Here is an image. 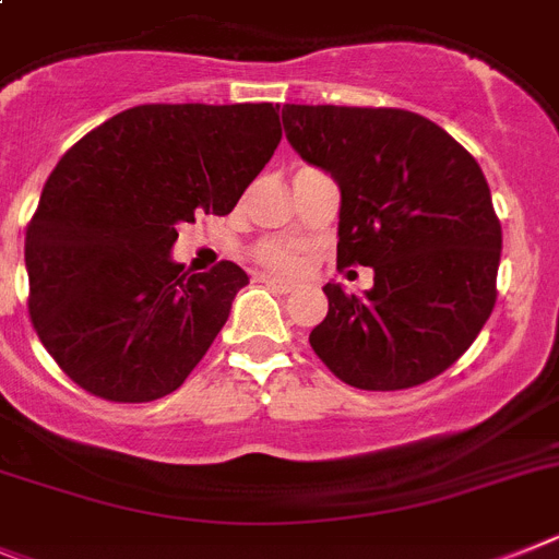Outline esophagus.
<instances>
[{"instance_id":"34e87169","label":"esophagus","mask_w":559,"mask_h":559,"mask_svg":"<svg viewBox=\"0 0 559 559\" xmlns=\"http://www.w3.org/2000/svg\"><path fill=\"white\" fill-rule=\"evenodd\" d=\"M259 281H261V284H266V286H273V289H278V293H293L295 286H298L295 281L278 278V275H270V273H261Z\"/></svg>"}]
</instances>
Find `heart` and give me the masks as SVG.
<instances>
[{
  "label": "heart",
  "mask_w": 559,
  "mask_h": 559,
  "mask_svg": "<svg viewBox=\"0 0 559 559\" xmlns=\"http://www.w3.org/2000/svg\"><path fill=\"white\" fill-rule=\"evenodd\" d=\"M255 259H259L261 264L273 266V270H295V266H298V252H295V247L284 239L261 241V245L255 247Z\"/></svg>",
  "instance_id": "obj_1"
}]
</instances>
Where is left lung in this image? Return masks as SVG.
Instances as JSON below:
<instances>
[{
	"label": "left lung",
	"mask_w": 559,
	"mask_h": 559,
	"mask_svg": "<svg viewBox=\"0 0 559 559\" xmlns=\"http://www.w3.org/2000/svg\"><path fill=\"white\" fill-rule=\"evenodd\" d=\"M281 120L295 152L340 188L337 264L373 270L362 295L323 286L314 354L362 391L439 377L495 307L501 222L481 165L416 111L284 104Z\"/></svg>",
	"instance_id": "1"
}]
</instances>
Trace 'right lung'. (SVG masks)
I'll list each match as a JSON object with an SVG mask.
<instances>
[{"instance_id":"add662e5","label":"right lung","mask_w":559,"mask_h":559,"mask_svg":"<svg viewBox=\"0 0 559 559\" xmlns=\"http://www.w3.org/2000/svg\"><path fill=\"white\" fill-rule=\"evenodd\" d=\"M281 143L273 104L126 109L58 159L27 227L38 340L70 380L111 402L177 391L250 284L233 261L188 273L179 222L225 216Z\"/></svg>"}]
</instances>
